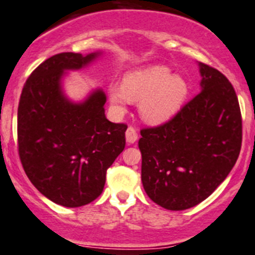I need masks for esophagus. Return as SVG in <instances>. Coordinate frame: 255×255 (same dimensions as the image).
I'll use <instances>...</instances> for the list:
<instances>
[{"mask_svg": "<svg viewBox=\"0 0 255 255\" xmlns=\"http://www.w3.org/2000/svg\"><path fill=\"white\" fill-rule=\"evenodd\" d=\"M138 138V134H137V130L133 127H128L126 130V139H127L128 143H134Z\"/></svg>", "mask_w": 255, "mask_h": 255, "instance_id": "esophagus-1", "label": "esophagus"}]
</instances>
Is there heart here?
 I'll return each instance as SVG.
<instances>
[{
  "label": "heart",
  "instance_id": "1",
  "mask_svg": "<svg viewBox=\"0 0 255 255\" xmlns=\"http://www.w3.org/2000/svg\"><path fill=\"white\" fill-rule=\"evenodd\" d=\"M189 86L180 75H171L165 66L130 71L123 85L109 86V103L116 113H123L130 102L138 103L141 118L148 125H162L173 118L185 103Z\"/></svg>",
  "mask_w": 255,
  "mask_h": 255
}]
</instances>
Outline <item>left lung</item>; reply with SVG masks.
Wrapping results in <instances>:
<instances>
[{
	"mask_svg": "<svg viewBox=\"0 0 255 255\" xmlns=\"http://www.w3.org/2000/svg\"><path fill=\"white\" fill-rule=\"evenodd\" d=\"M201 93L165 125L141 130V179L161 207L182 211L205 201L224 182L242 148V114L233 85L198 63Z\"/></svg>",
	"mask_w": 255,
	"mask_h": 255,
	"instance_id": "left-lung-1",
	"label": "left lung"
}]
</instances>
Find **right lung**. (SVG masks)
Listing matches in <instances>:
<instances>
[{
    "label": "right lung",
    "mask_w": 255,
    "mask_h": 255,
    "mask_svg": "<svg viewBox=\"0 0 255 255\" xmlns=\"http://www.w3.org/2000/svg\"><path fill=\"white\" fill-rule=\"evenodd\" d=\"M103 52L59 53L26 80L17 109L22 167L44 197L65 207H81L102 194L108 167L125 150L126 129L105 117L107 95L95 89L81 102L66 95L63 79L86 68Z\"/></svg>",
    "instance_id": "obj_1"
}]
</instances>
